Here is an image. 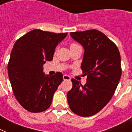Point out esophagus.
Returning <instances> with one entry per match:
<instances>
[{"mask_svg": "<svg viewBox=\"0 0 132 132\" xmlns=\"http://www.w3.org/2000/svg\"><path fill=\"white\" fill-rule=\"evenodd\" d=\"M63 78L64 80H71V78H70V76H67V75H63Z\"/></svg>", "mask_w": 132, "mask_h": 132, "instance_id": "34e87169", "label": "esophagus"}]
</instances>
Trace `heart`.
<instances>
[{
    "label": "heart",
    "mask_w": 132,
    "mask_h": 132,
    "mask_svg": "<svg viewBox=\"0 0 132 132\" xmlns=\"http://www.w3.org/2000/svg\"><path fill=\"white\" fill-rule=\"evenodd\" d=\"M77 45V44H76V43H72V44H71V45Z\"/></svg>",
    "instance_id": "heart-1"
}]
</instances>
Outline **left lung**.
Instances as JSON below:
<instances>
[{"mask_svg": "<svg viewBox=\"0 0 132 132\" xmlns=\"http://www.w3.org/2000/svg\"><path fill=\"white\" fill-rule=\"evenodd\" d=\"M71 36L85 49L81 69L87 83L71 80L68 103L76 115L89 117L105 107L116 92L122 75L120 54L116 44L98 30L71 32Z\"/></svg>", "mask_w": 132, "mask_h": 132, "instance_id": "8db88e82", "label": "left lung"}]
</instances>
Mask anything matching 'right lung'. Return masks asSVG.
<instances>
[{
    "label": "right lung",
    "instance_id": "right-lung-1",
    "mask_svg": "<svg viewBox=\"0 0 132 132\" xmlns=\"http://www.w3.org/2000/svg\"><path fill=\"white\" fill-rule=\"evenodd\" d=\"M67 34L34 29L14 43L7 64L8 76L15 98L26 111L40 113L51 105L63 75L56 72L45 76L43 66L53 59L55 47Z\"/></svg>",
    "mask_w": 132,
    "mask_h": 132
}]
</instances>
